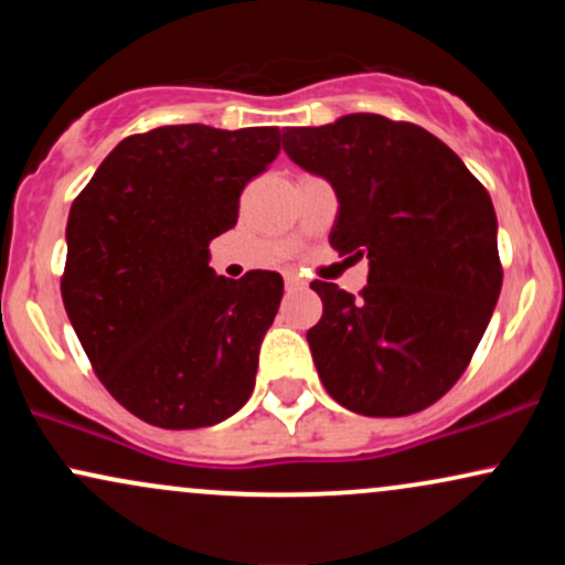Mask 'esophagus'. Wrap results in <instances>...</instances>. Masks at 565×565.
Here are the masks:
<instances>
[{"label": "esophagus", "mask_w": 565, "mask_h": 565, "mask_svg": "<svg viewBox=\"0 0 565 565\" xmlns=\"http://www.w3.org/2000/svg\"><path fill=\"white\" fill-rule=\"evenodd\" d=\"M284 284H287V289H302L305 281L297 274H284Z\"/></svg>", "instance_id": "obj_1"}]
</instances>
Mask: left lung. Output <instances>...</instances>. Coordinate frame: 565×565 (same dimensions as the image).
<instances>
[{
    "instance_id": "left-lung-1",
    "label": "left lung",
    "mask_w": 565,
    "mask_h": 565,
    "mask_svg": "<svg viewBox=\"0 0 565 565\" xmlns=\"http://www.w3.org/2000/svg\"><path fill=\"white\" fill-rule=\"evenodd\" d=\"M284 151L334 188V249L369 260L361 297L310 284L323 302L308 332L323 387L364 417L423 412L462 377L499 300L489 193L436 135L380 114L291 127Z\"/></svg>"
}]
</instances>
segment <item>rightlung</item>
Listing matches in <instances>:
<instances>
[{
	"label": "right lung",
	"instance_id": "obj_1",
	"mask_svg": "<svg viewBox=\"0 0 565 565\" xmlns=\"http://www.w3.org/2000/svg\"><path fill=\"white\" fill-rule=\"evenodd\" d=\"M278 151V127H159L121 140L71 204L63 305L97 377L142 423L210 427L249 401L284 281L217 276L210 242Z\"/></svg>",
	"mask_w": 565,
	"mask_h": 565
}]
</instances>
